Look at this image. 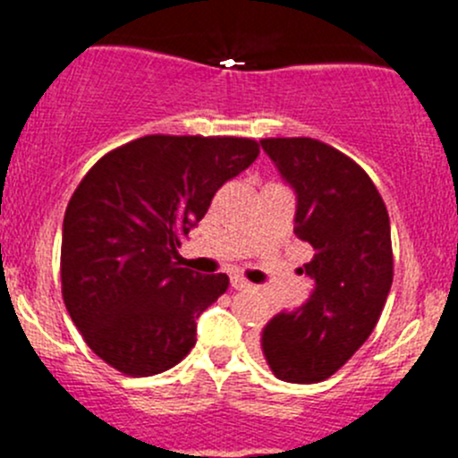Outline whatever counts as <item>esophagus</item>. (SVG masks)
<instances>
[{
	"label": "esophagus",
	"instance_id": "34e87169",
	"mask_svg": "<svg viewBox=\"0 0 458 458\" xmlns=\"http://www.w3.org/2000/svg\"><path fill=\"white\" fill-rule=\"evenodd\" d=\"M231 287L238 289V292H242V289H249L251 284H249L244 278H240V276H233V278H231Z\"/></svg>",
	"mask_w": 458,
	"mask_h": 458
}]
</instances>
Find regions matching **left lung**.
I'll use <instances>...</instances> for the list:
<instances>
[{
	"mask_svg": "<svg viewBox=\"0 0 458 458\" xmlns=\"http://www.w3.org/2000/svg\"><path fill=\"white\" fill-rule=\"evenodd\" d=\"M296 193L293 233L314 249L298 269L314 280L310 301L267 323L260 350L276 378L320 383L377 327L394 278L385 202L369 175L338 148L311 138L260 140Z\"/></svg>",
	"mask_w": 458,
	"mask_h": 458,
	"instance_id": "obj_1",
	"label": "left lung"
}]
</instances>
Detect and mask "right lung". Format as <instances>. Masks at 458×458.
I'll return each mask as SVG.
<instances>
[{"label": "right lung", "mask_w": 458, "mask_h": 458, "mask_svg": "<svg viewBox=\"0 0 458 458\" xmlns=\"http://www.w3.org/2000/svg\"><path fill=\"white\" fill-rule=\"evenodd\" d=\"M260 153L249 138L144 135L99 157L62 227V296L86 345L126 377H153L196 345V320L229 287L178 249L216 191Z\"/></svg>", "instance_id": "right-lung-1"}]
</instances>
